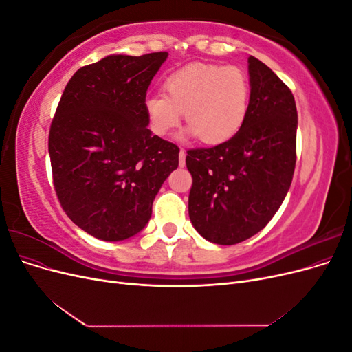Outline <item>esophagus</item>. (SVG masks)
Masks as SVG:
<instances>
[{"label":"esophagus","mask_w":352,"mask_h":352,"mask_svg":"<svg viewBox=\"0 0 352 352\" xmlns=\"http://www.w3.org/2000/svg\"><path fill=\"white\" fill-rule=\"evenodd\" d=\"M185 160H186V151L182 148V150L179 151V166L180 167H185Z\"/></svg>","instance_id":"obj_1"}]
</instances>
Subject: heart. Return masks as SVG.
<instances>
[{"label": "heart", "instance_id": "obj_1", "mask_svg": "<svg viewBox=\"0 0 352 352\" xmlns=\"http://www.w3.org/2000/svg\"><path fill=\"white\" fill-rule=\"evenodd\" d=\"M164 95H148L144 102L148 126L157 136H167L185 116L184 136H199L217 145L235 136L247 120L250 82L235 66L195 63L170 73Z\"/></svg>", "mask_w": 352, "mask_h": 352}]
</instances>
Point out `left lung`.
<instances>
[{"mask_svg":"<svg viewBox=\"0 0 352 352\" xmlns=\"http://www.w3.org/2000/svg\"><path fill=\"white\" fill-rule=\"evenodd\" d=\"M250 109L232 140L189 150V219L202 238L233 245L258 233L289 190L298 114L291 89L258 58L248 57Z\"/></svg>","mask_w":352,"mask_h":352,"instance_id":"obj_1","label":"left lung"}]
</instances>
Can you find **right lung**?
I'll use <instances>...</instances> for the list:
<instances>
[{"mask_svg": "<svg viewBox=\"0 0 352 352\" xmlns=\"http://www.w3.org/2000/svg\"><path fill=\"white\" fill-rule=\"evenodd\" d=\"M168 52L111 54L73 74L51 123L54 188L74 225L109 242L140 233L179 166V148L148 129L146 89Z\"/></svg>", "mask_w": 352, "mask_h": 352, "instance_id": "right-lung-1", "label": "right lung"}]
</instances>
